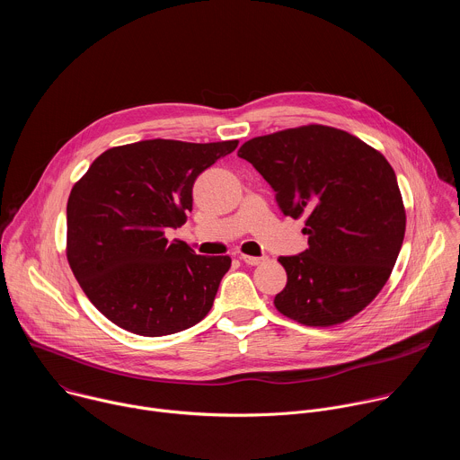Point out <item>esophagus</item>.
Segmentation results:
<instances>
[{"instance_id": "obj_1", "label": "esophagus", "mask_w": 460, "mask_h": 460, "mask_svg": "<svg viewBox=\"0 0 460 460\" xmlns=\"http://www.w3.org/2000/svg\"><path fill=\"white\" fill-rule=\"evenodd\" d=\"M240 260L247 266H258V264H264L268 261V256H249V254H240Z\"/></svg>"}]
</instances>
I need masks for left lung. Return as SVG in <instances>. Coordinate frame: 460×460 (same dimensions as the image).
Wrapping results in <instances>:
<instances>
[{"mask_svg":"<svg viewBox=\"0 0 460 460\" xmlns=\"http://www.w3.org/2000/svg\"><path fill=\"white\" fill-rule=\"evenodd\" d=\"M273 187L286 217H305L309 249L280 256L277 309L304 325H335L384 288L402 247L406 211L387 160L346 130L304 125L238 149Z\"/></svg>","mask_w":460,"mask_h":460,"instance_id":"left-lung-1","label":"left lung"}]
</instances>
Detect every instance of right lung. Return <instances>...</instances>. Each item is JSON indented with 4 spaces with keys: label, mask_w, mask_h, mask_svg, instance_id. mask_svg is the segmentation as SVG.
<instances>
[{
    "label": "right lung",
    "mask_w": 460,
    "mask_h": 460,
    "mask_svg": "<svg viewBox=\"0 0 460 460\" xmlns=\"http://www.w3.org/2000/svg\"><path fill=\"white\" fill-rule=\"evenodd\" d=\"M238 140H142L100 155L67 202V260L94 307L125 332L164 337L213 307L229 256L167 240L192 209V185Z\"/></svg>",
    "instance_id": "add662e5"
}]
</instances>
